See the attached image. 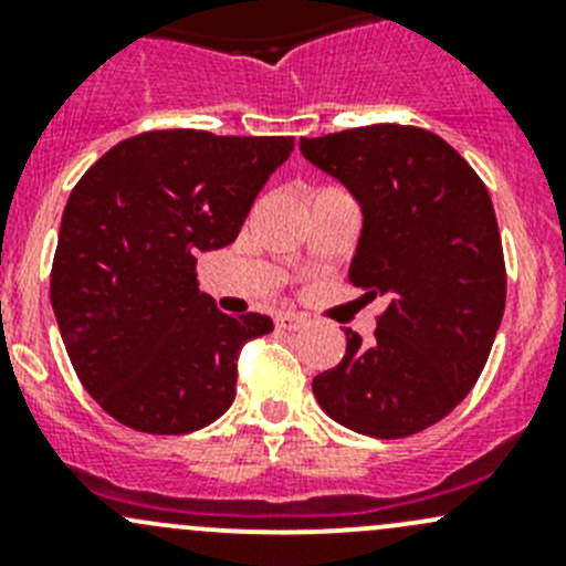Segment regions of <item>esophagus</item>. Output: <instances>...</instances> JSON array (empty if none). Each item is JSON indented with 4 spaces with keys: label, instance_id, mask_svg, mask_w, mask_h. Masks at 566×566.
Masks as SVG:
<instances>
[{
    "label": "esophagus",
    "instance_id": "esophagus-1",
    "mask_svg": "<svg viewBox=\"0 0 566 566\" xmlns=\"http://www.w3.org/2000/svg\"><path fill=\"white\" fill-rule=\"evenodd\" d=\"M306 325L304 315H293V312H279L276 315V328L279 331H301Z\"/></svg>",
    "mask_w": 566,
    "mask_h": 566
}]
</instances>
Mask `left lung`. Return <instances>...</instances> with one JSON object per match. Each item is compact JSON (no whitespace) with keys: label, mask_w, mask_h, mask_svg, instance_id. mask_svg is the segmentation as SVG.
I'll use <instances>...</instances> for the list:
<instances>
[{"label":"left lung","mask_w":566,"mask_h":566,"mask_svg":"<svg viewBox=\"0 0 566 566\" xmlns=\"http://www.w3.org/2000/svg\"><path fill=\"white\" fill-rule=\"evenodd\" d=\"M364 213L350 282L384 295L373 339L347 331L334 369L312 380L347 430L408 438L462 402L504 317L506 265L493 202L465 158L416 125H364L301 139Z\"/></svg>","instance_id":"8db88e82"}]
</instances>
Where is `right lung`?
Returning <instances> with one entry per match:
<instances>
[{
	"label": "right lung",
	"mask_w": 566,
	"mask_h": 566,
	"mask_svg": "<svg viewBox=\"0 0 566 566\" xmlns=\"http://www.w3.org/2000/svg\"><path fill=\"white\" fill-rule=\"evenodd\" d=\"M293 136L147 130L114 145L65 205L51 306L73 369L112 419L186 436L235 399L238 356L271 317L199 293V251L230 247Z\"/></svg>",
	"instance_id": "right-lung-1"
}]
</instances>
